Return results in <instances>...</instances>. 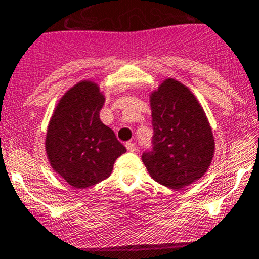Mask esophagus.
<instances>
[{"mask_svg":"<svg viewBox=\"0 0 259 259\" xmlns=\"http://www.w3.org/2000/svg\"><path fill=\"white\" fill-rule=\"evenodd\" d=\"M125 147H127L128 151H131V152L136 151V145H135L134 142H131V141L125 142Z\"/></svg>","mask_w":259,"mask_h":259,"instance_id":"obj_1","label":"esophagus"}]
</instances>
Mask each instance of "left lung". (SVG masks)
Segmentation results:
<instances>
[{
	"instance_id": "8db88e82",
	"label": "left lung",
	"mask_w": 259,
	"mask_h": 259,
	"mask_svg": "<svg viewBox=\"0 0 259 259\" xmlns=\"http://www.w3.org/2000/svg\"><path fill=\"white\" fill-rule=\"evenodd\" d=\"M152 149L142 154L150 176L162 186L181 189L207 171L215 140L205 112L187 86L168 78L150 98Z\"/></svg>"
}]
</instances>
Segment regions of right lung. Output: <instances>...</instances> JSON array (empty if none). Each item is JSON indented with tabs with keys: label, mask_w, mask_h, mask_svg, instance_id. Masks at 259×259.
Returning a JSON list of instances; mask_svg holds the SVG:
<instances>
[{
	"label": "right lung",
	"mask_w": 259,
	"mask_h": 259,
	"mask_svg": "<svg viewBox=\"0 0 259 259\" xmlns=\"http://www.w3.org/2000/svg\"><path fill=\"white\" fill-rule=\"evenodd\" d=\"M99 86L81 81L61 98L48 125L46 151L52 168L70 186L86 188L110 176L125 147L99 118Z\"/></svg>",
	"instance_id": "add662e5"
}]
</instances>
